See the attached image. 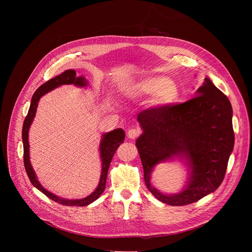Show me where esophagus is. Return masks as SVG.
I'll list each match as a JSON object with an SVG mask.
<instances>
[{
    "instance_id": "1",
    "label": "esophagus",
    "mask_w": 252,
    "mask_h": 252,
    "mask_svg": "<svg viewBox=\"0 0 252 252\" xmlns=\"http://www.w3.org/2000/svg\"><path fill=\"white\" fill-rule=\"evenodd\" d=\"M140 134V129L139 128H130L127 131V136L131 139L136 138Z\"/></svg>"
}]
</instances>
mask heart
Returning <instances> with one entry per match:
<instances>
[{"label": "heart", "instance_id": "1", "mask_svg": "<svg viewBox=\"0 0 252 252\" xmlns=\"http://www.w3.org/2000/svg\"><path fill=\"white\" fill-rule=\"evenodd\" d=\"M132 95H154L155 102L166 106L174 104L181 95L178 86L165 77H151L142 79L127 87Z\"/></svg>", "mask_w": 252, "mask_h": 252}]
</instances>
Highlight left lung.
Returning a JSON list of instances; mask_svg holds the SVG:
<instances>
[{
    "mask_svg": "<svg viewBox=\"0 0 252 252\" xmlns=\"http://www.w3.org/2000/svg\"><path fill=\"white\" fill-rule=\"evenodd\" d=\"M142 133L136 139L145 183L163 203H193L221 185L234 146L232 107L227 96L205 78L196 96L178 104L142 111L137 116ZM178 157L190 170L186 188L164 195L154 188L150 175L155 165Z\"/></svg>",
    "mask_w": 252,
    "mask_h": 252,
    "instance_id": "1",
    "label": "left lung"
}]
</instances>
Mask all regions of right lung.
<instances>
[{"instance_id":"1","label":"right lung","mask_w":252,"mask_h":252,"mask_svg":"<svg viewBox=\"0 0 252 252\" xmlns=\"http://www.w3.org/2000/svg\"><path fill=\"white\" fill-rule=\"evenodd\" d=\"M63 85H75L77 87H86L88 85L87 80L81 76L77 77V73L75 69H66L63 74L51 79L50 81L43 84L37 91L32 94L31 105L28 112V115L24 121L23 125V131H22V137H23V145H24V163L25 168L27 171V174L30 178V182L32 185L37 188L40 191H42L45 195H47L52 200L66 205V206H86L94 200H96L99 195L103 192L105 189V183H106V175L107 170H109L111 161L113 159V157L118 150V148L121 146V143L124 142L125 139V131L122 128L114 129L110 132L103 133L100 139L99 143V155H100V160H101V173L99 177V183L95 190L91 193L89 196L82 198V199H65L61 198L54 193L50 192L49 190L45 189L35 176V173L32 169V166L30 162V145H29V129L30 126L33 121V118L35 116V112H37L38 102L40 98L46 94L47 93L51 92L52 90L61 87Z\"/></svg>"}]
</instances>
